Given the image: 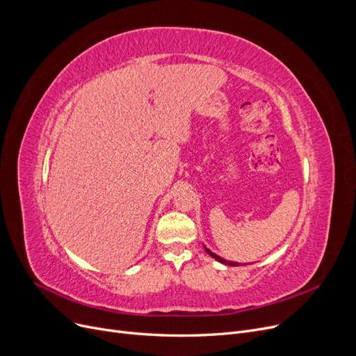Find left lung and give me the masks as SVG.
I'll use <instances>...</instances> for the list:
<instances>
[{"instance_id":"8db88e82","label":"left lung","mask_w":356,"mask_h":356,"mask_svg":"<svg viewBox=\"0 0 356 356\" xmlns=\"http://www.w3.org/2000/svg\"><path fill=\"white\" fill-rule=\"evenodd\" d=\"M206 250H207V253L211 257V258H214L216 261H218V262H222V264H225V265H230V266H238V265H241V264H238V262H230V261H226V259H223V258H220L218 255H216V253H213L210 249H207V248H204Z\"/></svg>"}]
</instances>
